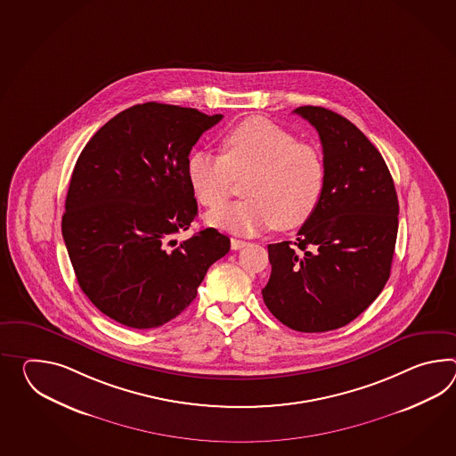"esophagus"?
I'll return each mask as SVG.
<instances>
[{"label": "esophagus", "instance_id": "esophagus-1", "mask_svg": "<svg viewBox=\"0 0 456 456\" xmlns=\"http://www.w3.org/2000/svg\"><path fill=\"white\" fill-rule=\"evenodd\" d=\"M247 245L245 240H239V239H231V247H232V250H240Z\"/></svg>", "mask_w": 456, "mask_h": 456}]
</instances>
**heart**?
<instances>
[{
  "mask_svg": "<svg viewBox=\"0 0 456 456\" xmlns=\"http://www.w3.org/2000/svg\"><path fill=\"white\" fill-rule=\"evenodd\" d=\"M186 178L200 203L214 209L227 201L233 178H245L243 201L206 216L208 224L253 235L270 229L291 231L311 219L322 198L325 163L313 143L264 118H250L223 139V157L194 152Z\"/></svg>",
  "mask_w": 456,
  "mask_h": 456,
  "instance_id": "1",
  "label": "heart"
}]
</instances>
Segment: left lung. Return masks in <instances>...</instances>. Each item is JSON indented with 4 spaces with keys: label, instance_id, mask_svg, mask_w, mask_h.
I'll list each match as a JSON object with an SVG mask.
<instances>
[{
    "label": "left lung",
    "instance_id": "obj_1",
    "mask_svg": "<svg viewBox=\"0 0 456 456\" xmlns=\"http://www.w3.org/2000/svg\"><path fill=\"white\" fill-rule=\"evenodd\" d=\"M294 112L319 132L324 191L294 242L268 245L272 274L262 294L281 324L314 334L352 322L383 291L399 203L385 159L354 124L321 106Z\"/></svg>",
    "mask_w": 456,
    "mask_h": 456
}]
</instances>
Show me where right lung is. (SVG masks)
Listing matches in <instances>:
<instances>
[{"label":"right lung","mask_w":456,"mask_h":456,"mask_svg":"<svg viewBox=\"0 0 456 456\" xmlns=\"http://www.w3.org/2000/svg\"><path fill=\"white\" fill-rule=\"evenodd\" d=\"M223 119L162 102L114 116L81 151L71 173L61 235L81 291L132 329L167 324L231 250L213 227L176 242L198 203L186 178L192 145Z\"/></svg>","instance_id":"obj_1"}]
</instances>
